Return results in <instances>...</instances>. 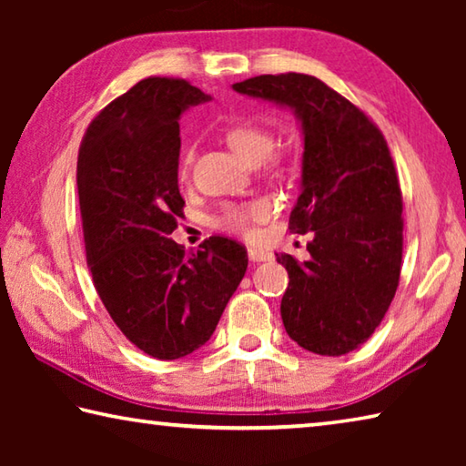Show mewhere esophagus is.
I'll return each instance as SVG.
<instances>
[{
  "instance_id": "obj_1",
  "label": "esophagus",
  "mask_w": 466,
  "mask_h": 466,
  "mask_svg": "<svg viewBox=\"0 0 466 466\" xmlns=\"http://www.w3.org/2000/svg\"><path fill=\"white\" fill-rule=\"evenodd\" d=\"M248 258L255 263H261V261H269L271 258V252L261 250V248H248Z\"/></svg>"
}]
</instances>
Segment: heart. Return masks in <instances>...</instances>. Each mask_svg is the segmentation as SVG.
<instances>
[{
	"label": "heart",
	"mask_w": 466,
	"mask_h": 466,
	"mask_svg": "<svg viewBox=\"0 0 466 466\" xmlns=\"http://www.w3.org/2000/svg\"><path fill=\"white\" fill-rule=\"evenodd\" d=\"M226 144L230 146L236 154H238L244 162L258 164L265 162L269 167L279 164L281 154L275 147L273 133L258 123H236L230 125L224 133ZM195 160V147L187 146L180 154L178 162V177L187 178L191 172V164ZM269 216V205L263 201H250V203H226L222 209L211 218L218 230L234 232L247 236L252 232V226Z\"/></svg>",
	"instance_id": "1"
}]
</instances>
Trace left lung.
I'll list each match as a JSON object with an SVG mask.
<instances>
[{"label": "left lung", "instance_id": "obj_1", "mask_svg": "<svg viewBox=\"0 0 466 466\" xmlns=\"http://www.w3.org/2000/svg\"><path fill=\"white\" fill-rule=\"evenodd\" d=\"M234 90L288 105L302 121V195L289 230L312 240L309 261L278 255L289 275L283 327L319 356L358 350L389 310L403 265V195L389 144L364 110L314 76H257Z\"/></svg>", "mask_w": 466, "mask_h": 466}]
</instances>
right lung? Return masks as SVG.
<instances>
[{"mask_svg":"<svg viewBox=\"0 0 466 466\" xmlns=\"http://www.w3.org/2000/svg\"><path fill=\"white\" fill-rule=\"evenodd\" d=\"M205 100L183 77L149 76L94 116L77 154L92 283L121 333L157 360L209 341L248 265L247 248L226 236L191 255L170 238L185 208L178 119Z\"/></svg>","mask_w":466,"mask_h":466,"instance_id":"1","label":"right lung"}]
</instances>
